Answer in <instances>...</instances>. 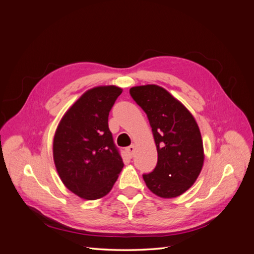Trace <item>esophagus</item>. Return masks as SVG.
Returning <instances> with one entry per match:
<instances>
[{
  "label": "esophagus",
  "mask_w": 254,
  "mask_h": 254,
  "mask_svg": "<svg viewBox=\"0 0 254 254\" xmlns=\"http://www.w3.org/2000/svg\"><path fill=\"white\" fill-rule=\"evenodd\" d=\"M126 151H127V153H128L129 158H132L133 153H134V151H135V146H134V145H130V146H128V147L126 148Z\"/></svg>",
  "instance_id": "obj_1"
}]
</instances>
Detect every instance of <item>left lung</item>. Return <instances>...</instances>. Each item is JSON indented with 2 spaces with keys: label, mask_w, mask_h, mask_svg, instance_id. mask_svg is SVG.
<instances>
[{
  "label": "left lung",
  "mask_w": 254,
  "mask_h": 254,
  "mask_svg": "<svg viewBox=\"0 0 254 254\" xmlns=\"http://www.w3.org/2000/svg\"><path fill=\"white\" fill-rule=\"evenodd\" d=\"M130 95L147 114L158 151L147 188L159 197L173 198L188 190L201 172L203 145L193 115L179 101L156 84L133 87Z\"/></svg>",
  "instance_id": "1"
}]
</instances>
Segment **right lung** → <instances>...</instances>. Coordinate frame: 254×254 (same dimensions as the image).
I'll list each match as a JSON object with an SVG mask.
<instances>
[{"label": "right lung", "instance_id": "obj_1", "mask_svg": "<svg viewBox=\"0 0 254 254\" xmlns=\"http://www.w3.org/2000/svg\"><path fill=\"white\" fill-rule=\"evenodd\" d=\"M122 91L114 86L87 91L64 115L54 137L61 181L88 200L108 194L124 166L108 126L109 112Z\"/></svg>", "mask_w": 254, "mask_h": 254}]
</instances>
